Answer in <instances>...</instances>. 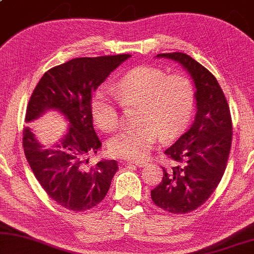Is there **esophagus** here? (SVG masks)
<instances>
[{
	"label": "esophagus",
	"instance_id": "esophagus-1",
	"mask_svg": "<svg viewBox=\"0 0 254 254\" xmlns=\"http://www.w3.org/2000/svg\"><path fill=\"white\" fill-rule=\"evenodd\" d=\"M127 164H134V166H137V167H145L146 164H147L144 161H127Z\"/></svg>",
	"mask_w": 254,
	"mask_h": 254
}]
</instances>
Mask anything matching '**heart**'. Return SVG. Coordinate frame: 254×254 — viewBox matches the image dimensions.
I'll use <instances>...</instances> for the list:
<instances>
[{
	"label": "heart",
	"mask_w": 254,
	"mask_h": 254,
	"mask_svg": "<svg viewBox=\"0 0 254 254\" xmlns=\"http://www.w3.org/2000/svg\"><path fill=\"white\" fill-rule=\"evenodd\" d=\"M124 106L140 105L138 127L126 128L109 140V153L116 158L142 160L149 154L160 134L177 135L187 127L195 102V88L184 74H170L154 66H139L127 72L115 87ZM93 120L101 130L119 127L116 99L107 87H100L91 101Z\"/></svg>",
	"instance_id": "obj_1"
}]
</instances>
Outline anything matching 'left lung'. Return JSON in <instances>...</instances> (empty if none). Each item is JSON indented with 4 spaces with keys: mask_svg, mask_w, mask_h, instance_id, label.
Returning a JSON list of instances; mask_svg holds the SVG:
<instances>
[{
    "mask_svg": "<svg viewBox=\"0 0 254 254\" xmlns=\"http://www.w3.org/2000/svg\"><path fill=\"white\" fill-rule=\"evenodd\" d=\"M156 57L176 61L195 86L194 121L164 153L176 167L163 169L161 183L151 191L153 202L173 214L197 209L212 195L226 170L233 139L229 105L216 78L184 53Z\"/></svg>",
    "mask_w": 254,
    "mask_h": 254,
    "instance_id": "1",
    "label": "left lung"
}]
</instances>
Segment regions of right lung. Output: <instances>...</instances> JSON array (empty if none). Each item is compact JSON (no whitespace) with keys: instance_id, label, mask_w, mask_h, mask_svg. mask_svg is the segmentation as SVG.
I'll return each mask as SVG.
<instances>
[{"instance_id":"right-lung-1","label":"right lung","mask_w":254,"mask_h":254,"mask_svg":"<svg viewBox=\"0 0 254 254\" xmlns=\"http://www.w3.org/2000/svg\"><path fill=\"white\" fill-rule=\"evenodd\" d=\"M130 54L79 57L52 67L35 86L25 122L47 110H57L69 122L66 133L53 147H45L28 127L23 130L26 160L42 189L55 202L73 212L91 209L101 202L119 169L115 160L88 167V155L101 141L93 127L92 94Z\"/></svg>"}]
</instances>
